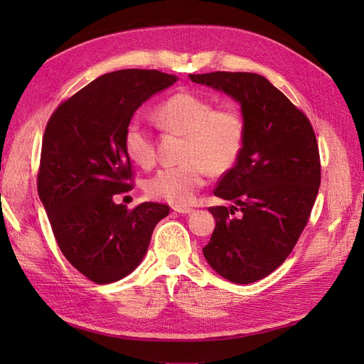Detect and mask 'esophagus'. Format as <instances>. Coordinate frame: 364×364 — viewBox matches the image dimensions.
Masks as SVG:
<instances>
[{"label": "esophagus", "instance_id": "obj_1", "mask_svg": "<svg viewBox=\"0 0 364 364\" xmlns=\"http://www.w3.org/2000/svg\"><path fill=\"white\" fill-rule=\"evenodd\" d=\"M173 211L180 213V214H191V213H194V210H192V208H188V206H175Z\"/></svg>", "mask_w": 364, "mask_h": 364}]
</instances>
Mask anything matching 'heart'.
<instances>
[{
	"label": "heart",
	"mask_w": 364,
	"mask_h": 364,
	"mask_svg": "<svg viewBox=\"0 0 364 364\" xmlns=\"http://www.w3.org/2000/svg\"><path fill=\"white\" fill-rule=\"evenodd\" d=\"M154 119L168 133L184 136L181 164L159 168L145 183L151 198L173 206H184L203 188L206 173L222 175L235 167L244 149L245 125L242 114L233 106L215 105L194 92H176L166 98ZM123 149L136 166L149 168L156 158L151 133L137 120L123 133Z\"/></svg>",
	"instance_id": "1"
}]
</instances>
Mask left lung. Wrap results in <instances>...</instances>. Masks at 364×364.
<instances>
[{
    "label": "left lung",
    "mask_w": 364,
    "mask_h": 364,
    "mask_svg": "<svg viewBox=\"0 0 364 364\" xmlns=\"http://www.w3.org/2000/svg\"><path fill=\"white\" fill-rule=\"evenodd\" d=\"M189 78L241 105L244 149L214 189L235 205L210 208L215 228L203 255L223 278L249 284L282 266L306 227L321 184L318 141L306 115L264 76L213 72Z\"/></svg>",
    "instance_id": "left-lung-1"
}]
</instances>
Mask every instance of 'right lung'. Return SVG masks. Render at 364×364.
Listing matches in <instances>:
<instances>
[{"label": "right lung", "mask_w": 364, "mask_h": 364, "mask_svg": "<svg viewBox=\"0 0 364 364\" xmlns=\"http://www.w3.org/2000/svg\"><path fill=\"white\" fill-rule=\"evenodd\" d=\"M176 82L158 70L100 76L58 106L46 123L37 191L53 235L70 264L98 284L119 282L145 257L168 206L134 210L114 202L133 189L123 133L137 107Z\"/></svg>", "instance_id": "right-lung-1"}]
</instances>
